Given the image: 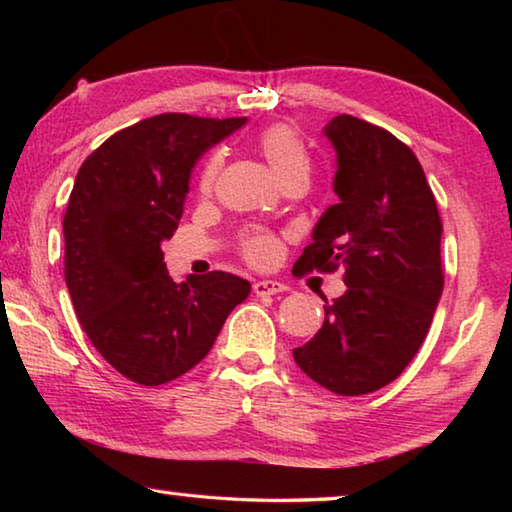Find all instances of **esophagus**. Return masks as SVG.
<instances>
[{
    "label": "esophagus",
    "mask_w": 512,
    "mask_h": 512,
    "mask_svg": "<svg viewBox=\"0 0 512 512\" xmlns=\"http://www.w3.org/2000/svg\"><path fill=\"white\" fill-rule=\"evenodd\" d=\"M253 291L257 296H275V293H282L287 291L282 282H275V280H259L253 284Z\"/></svg>",
    "instance_id": "1"
}]
</instances>
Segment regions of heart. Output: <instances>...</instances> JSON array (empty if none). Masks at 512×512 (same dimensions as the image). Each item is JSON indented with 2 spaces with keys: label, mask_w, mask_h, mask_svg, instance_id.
Masks as SVG:
<instances>
[{
  "label": "heart",
  "mask_w": 512,
  "mask_h": 512,
  "mask_svg": "<svg viewBox=\"0 0 512 512\" xmlns=\"http://www.w3.org/2000/svg\"><path fill=\"white\" fill-rule=\"evenodd\" d=\"M257 146L264 153V158L271 164L275 176L284 180L293 173H309V151L302 135L287 121H275V124L266 126L262 133L257 135ZM221 153H212L207 158L205 167L201 171V187L210 189L216 180V173L221 169ZM241 253L250 264L268 266L275 262L277 253H280V244L264 230H253L241 239Z\"/></svg>",
  "instance_id": "1"
}]
</instances>
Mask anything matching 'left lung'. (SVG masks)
Returning <instances> with one entry per match:
<instances>
[{
    "mask_svg": "<svg viewBox=\"0 0 512 512\" xmlns=\"http://www.w3.org/2000/svg\"><path fill=\"white\" fill-rule=\"evenodd\" d=\"M325 135L336 149L339 203L320 216L300 273L343 266L348 291L293 359L327 391L354 397L402 375L429 332L445 284L436 198L415 153L393 133L352 115Z\"/></svg>",
    "mask_w": 512,
    "mask_h": 512,
    "instance_id": "obj_1",
    "label": "left lung"
}]
</instances>
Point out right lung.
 Masks as SVG:
<instances>
[{"label":"right lung","instance_id":"add662e5","mask_svg":"<svg viewBox=\"0 0 512 512\" xmlns=\"http://www.w3.org/2000/svg\"><path fill=\"white\" fill-rule=\"evenodd\" d=\"M244 124L164 112L110 135L76 173L63 219L65 282L83 332L135 384L192 370L248 298L250 282L223 271L176 284L162 253L196 160Z\"/></svg>","mask_w":512,"mask_h":512}]
</instances>
